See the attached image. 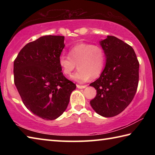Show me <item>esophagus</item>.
Wrapping results in <instances>:
<instances>
[{
	"label": "esophagus",
	"instance_id": "esophagus-1",
	"mask_svg": "<svg viewBox=\"0 0 155 155\" xmlns=\"http://www.w3.org/2000/svg\"><path fill=\"white\" fill-rule=\"evenodd\" d=\"M77 87L78 89H83V88H85L86 87H87V85H77Z\"/></svg>",
	"mask_w": 155,
	"mask_h": 155
}]
</instances>
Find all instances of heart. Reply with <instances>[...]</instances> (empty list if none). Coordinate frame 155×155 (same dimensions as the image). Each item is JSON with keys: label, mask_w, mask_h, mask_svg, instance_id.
<instances>
[{"label": "heart", "mask_w": 155, "mask_h": 155, "mask_svg": "<svg viewBox=\"0 0 155 155\" xmlns=\"http://www.w3.org/2000/svg\"><path fill=\"white\" fill-rule=\"evenodd\" d=\"M105 55L103 50L98 46L81 43L70 49L68 56L59 57V65L63 74L67 77L71 75L76 68L78 70L72 76L77 82L84 83L91 78H98L104 66Z\"/></svg>", "instance_id": "b5f03b06"}]
</instances>
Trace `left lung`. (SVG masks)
Listing matches in <instances>:
<instances>
[{
	"mask_svg": "<svg viewBox=\"0 0 155 155\" xmlns=\"http://www.w3.org/2000/svg\"><path fill=\"white\" fill-rule=\"evenodd\" d=\"M101 45L106 65L98 79L90 84L97 92L90 104L98 114L110 117L124 111L134 98L140 64L132 47L116 37L108 35Z\"/></svg>",
	"mask_w": 155,
	"mask_h": 155,
	"instance_id": "left-lung-1",
	"label": "left lung"
}]
</instances>
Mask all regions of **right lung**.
<instances>
[{
    "instance_id": "add662e5",
    "label": "right lung",
    "mask_w": 155,
    "mask_h": 155,
    "mask_svg": "<svg viewBox=\"0 0 155 155\" xmlns=\"http://www.w3.org/2000/svg\"><path fill=\"white\" fill-rule=\"evenodd\" d=\"M64 46V36H42L26 44L14 60V84L23 103L44 120L59 117L77 87L59 65Z\"/></svg>"
}]
</instances>
